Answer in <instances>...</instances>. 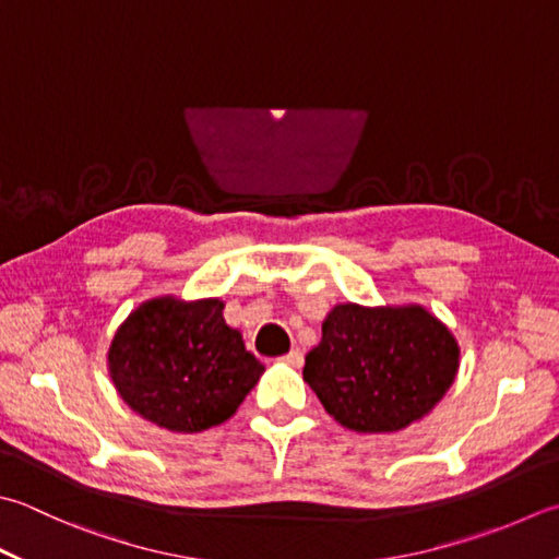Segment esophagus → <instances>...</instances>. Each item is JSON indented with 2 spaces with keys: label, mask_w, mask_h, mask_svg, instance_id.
<instances>
[{
  "label": "esophagus",
  "mask_w": 559,
  "mask_h": 559,
  "mask_svg": "<svg viewBox=\"0 0 559 559\" xmlns=\"http://www.w3.org/2000/svg\"><path fill=\"white\" fill-rule=\"evenodd\" d=\"M283 360H286V364H288V366H293V368H300V366H302V360H305V356H302L300 348H293L290 354L283 356Z\"/></svg>",
  "instance_id": "esophagus-1"
}]
</instances>
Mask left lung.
I'll use <instances>...</instances> for the list:
<instances>
[{
  "label": "left lung",
  "instance_id": "1",
  "mask_svg": "<svg viewBox=\"0 0 559 559\" xmlns=\"http://www.w3.org/2000/svg\"><path fill=\"white\" fill-rule=\"evenodd\" d=\"M453 334L419 305L326 314L302 378L326 414L360 433L400 431L429 414L457 373Z\"/></svg>",
  "mask_w": 559,
  "mask_h": 559
}]
</instances>
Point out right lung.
<instances>
[{"mask_svg":"<svg viewBox=\"0 0 559 559\" xmlns=\"http://www.w3.org/2000/svg\"><path fill=\"white\" fill-rule=\"evenodd\" d=\"M221 300L157 298L120 324L108 370L130 409L162 429L195 433L233 417L264 373Z\"/></svg>","mask_w":559,"mask_h":559,"instance_id":"right-lung-1","label":"right lung"}]
</instances>
